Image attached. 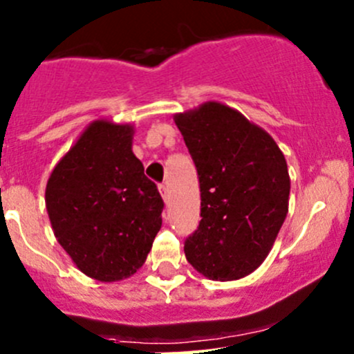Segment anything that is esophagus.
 Segmentation results:
<instances>
[{
    "label": "esophagus",
    "mask_w": 354,
    "mask_h": 354,
    "mask_svg": "<svg viewBox=\"0 0 354 354\" xmlns=\"http://www.w3.org/2000/svg\"><path fill=\"white\" fill-rule=\"evenodd\" d=\"M159 192H160V195H162L164 202H167V200H169V190H167V185L166 183H160L159 185Z\"/></svg>",
    "instance_id": "obj_1"
}]
</instances>
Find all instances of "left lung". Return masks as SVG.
Wrapping results in <instances>:
<instances>
[{"mask_svg": "<svg viewBox=\"0 0 354 354\" xmlns=\"http://www.w3.org/2000/svg\"><path fill=\"white\" fill-rule=\"evenodd\" d=\"M197 166L198 230L185 255L212 281H236L262 266L288 216V164L276 140L217 101L174 114Z\"/></svg>", "mask_w": 354, "mask_h": 354, "instance_id": "left-lung-1", "label": "left lung"}]
</instances>
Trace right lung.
I'll return each instance as SVG.
<instances>
[{"instance_id": "obj_1", "label": "right lung", "mask_w": 354, "mask_h": 354, "mask_svg": "<svg viewBox=\"0 0 354 354\" xmlns=\"http://www.w3.org/2000/svg\"><path fill=\"white\" fill-rule=\"evenodd\" d=\"M130 123L95 120L46 185V209L63 250L80 272L101 283L133 276L162 224L164 202L131 151Z\"/></svg>"}]
</instances>
